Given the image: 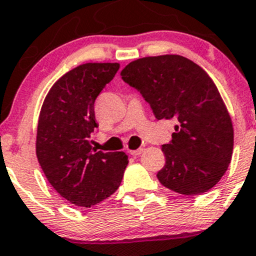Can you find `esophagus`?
I'll return each instance as SVG.
<instances>
[{
  "label": "esophagus",
  "instance_id": "34e87169",
  "mask_svg": "<svg viewBox=\"0 0 256 256\" xmlns=\"http://www.w3.org/2000/svg\"><path fill=\"white\" fill-rule=\"evenodd\" d=\"M143 152H144L143 148H139V149L136 150H129V154L133 155V156H138V155H140Z\"/></svg>",
  "mask_w": 256,
  "mask_h": 256
}]
</instances>
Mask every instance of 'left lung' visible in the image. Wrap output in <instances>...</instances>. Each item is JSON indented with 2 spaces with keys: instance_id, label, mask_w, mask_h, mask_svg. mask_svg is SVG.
I'll list each match as a JSON object with an SVG mask.
<instances>
[{
  "instance_id": "8db88e82",
  "label": "left lung",
  "mask_w": 256,
  "mask_h": 256,
  "mask_svg": "<svg viewBox=\"0 0 256 256\" xmlns=\"http://www.w3.org/2000/svg\"><path fill=\"white\" fill-rule=\"evenodd\" d=\"M123 81L138 90L156 120H175V133L162 146L158 178L181 194H200L224 175L233 154V124L217 86L207 72L180 55L129 62Z\"/></svg>"
}]
</instances>
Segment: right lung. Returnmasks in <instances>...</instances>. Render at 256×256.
<instances>
[{
  "label": "right lung",
  "instance_id": "add662e5",
  "mask_svg": "<svg viewBox=\"0 0 256 256\" xmlns=\"http://www.w3.org/2000/svg\"><path fill=\"white\" fill-rule=\"evenodd\" d=\"M118 69V62L80 65L52 85L42 106L36 158L50 185L75 206L91 207L110 197L128 165L123 152H97L88 140L98 127L94 101Z\"/></svg>",
  "mask_w": 256,
  "mask_h": 256
}]
</instances>
